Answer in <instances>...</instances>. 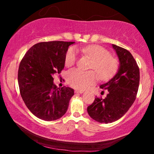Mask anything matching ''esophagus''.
<instances>
[{"label": "esophagus", "instance_id": "34e87169", "mask_svg": "<svg viewBox=\"0 0 154 154\" xmlns=\"http://www.w3.org/2000/svg\"><path fill=\"white\" fill-rule=\"evenodd\" d=\"M75 92L76 94H82L83 92V90H75Z\"/></svg>", "mask_w": 154, "mask_h": 154}]
</instances>
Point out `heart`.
<instances>
[{"label": "heart", "instance_id": "obj_1", "mask_svg": "<svg viewBox=\"0 0 154 154\" xmlns=\"http://www.w3.org/2000/svg\"><path fill=\"white\" fill-rule=\"evenodd\" d=\"M78 49L93 59L90 69L97 72L101 80L110 79L118 71L119 66V60L111 56L110 52L103 47L92 45L79 47ZM77 58V49L75 47H71L68 49L65 56V65L70 66L74 64ZM96 74L93 71H83L79 69H72L68 71L66 80L71 86L77 89L85 90L98 80L97 74Z\"/></svg>", "mask_w": 154, "mask_h": 154}]
</instances>
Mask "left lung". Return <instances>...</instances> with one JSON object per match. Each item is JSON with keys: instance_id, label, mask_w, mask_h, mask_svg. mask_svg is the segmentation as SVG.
Segmentation results:
<instances>
[{"instance_id": "1", "label": "left lung", "mask_w": 154, "mask_h": 154, "mask_svg": "<svg viewBox=\"0 0 154 154\" xmlns=\"http://www.w3.org/2000/svg\"><path fill=\"white\" fill-rule=\"evenodd\" d=\"M112 46L120 63L118 71L100 86L108 91L106 97H96L87 108L91 118L100 123H111L120 119L134 102L139 85V68L133 56L126 49L113 44Z\"/></svg>"}]
</instances>
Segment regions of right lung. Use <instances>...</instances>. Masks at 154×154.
<instances>
[{"mask_svg":"<svg viewBox=\"0 0 154 154\" xmlns=\"http://www.w3.org/2000/svg\"><path fill=\"white\" fill-rule=\"evenodd\" d=\"M74 43H36L20 62L17 76L20 94L28 109L38 118L54 121L66 113L74 90L58 88L52 76L63 70L68 48Z\"/></svg>","mask_w":154,"mask_h":154,"instance_id":"add662e5","label":"right lung"}]
</instances>
